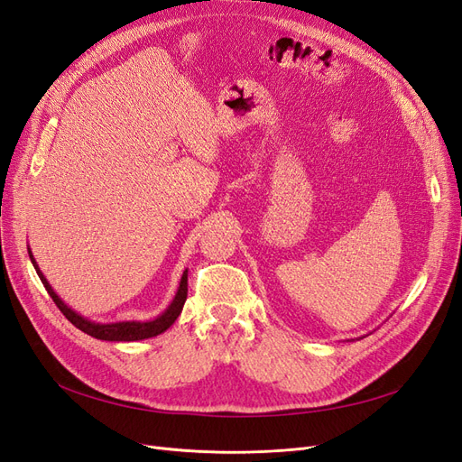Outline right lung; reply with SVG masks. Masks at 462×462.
<instances>
[{"label": "right lung", "mask_w": 462, "mask_h": 462, "mask_svg": "<svg viewBox=\"0 0 462 462\" xmlns=\"http://www.w3.org/2000/svg\"><path fill=\"white\" fill-rule=\"evenodd\" d=\"M29 256H31V262L34 265V270L40 277L42 285L46 287L48 295L51 297L55 306H58V309L63 312V316L69 321H71L75 328H79L80 331H85V333L90 335V337L102 339V341H143V339H148V337H156V335L163 333L167 328L173 326V321L179 318L180 310H183V306H185V300H187V291H189L187 275H189V270H185L183 277H180L177 292H175V299L158 318L148 319V321L133 319V321H114V324H96V321L87 319L85 316L77 314L73 309H69V306L58 297V292L51 289V285L48 283V279L44 277V273L40 272L38 263H36V260L31 253V248H29Z\"/></svg>", "instance_id": "add662e5"}]
</instances>
